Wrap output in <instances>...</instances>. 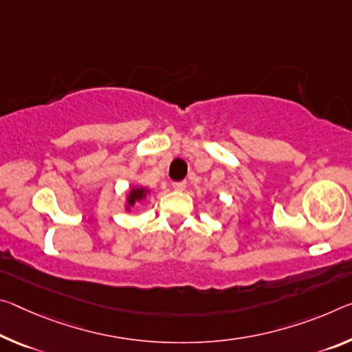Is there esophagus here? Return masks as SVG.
Returning a JSON list of instances; mask_svg holds the SVG:
<instances>
[{"label":"esophagus","mask_w":352,"mask_h":352,"mask_svg":"<svg viewBox=\"0 0 352 352\" xmlns=\"http://www.w3.org/2000/svg\"><path fill=\"white\" fill-rule=\"evenodd\" d=\"M172 186H174L175 191H185L186 182H175V183H172Z\"/></svg>","instance_id":"obj_1"}]
</instances>
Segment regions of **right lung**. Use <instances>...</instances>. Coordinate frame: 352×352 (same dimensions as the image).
Segmentation results:
<instances>
[{"label": "right lung", "instance_id": "add662e5", "mask_svg": "<svg viewBox=\"0 0 352 352\" xmlns=\"http://www.w3.org/2000/svg\"><path fill=\"white\" fill-rule=\"evenodd\" d=\"M142 197H146V189L138 188V189H131L130 196H128V204L135 205L138 200H141Z\"/></svg>", "mask_w": 352, "mask_h": 352}]
</instances>
